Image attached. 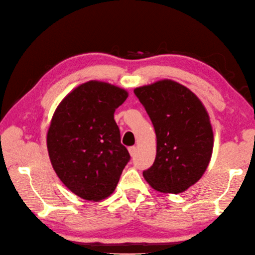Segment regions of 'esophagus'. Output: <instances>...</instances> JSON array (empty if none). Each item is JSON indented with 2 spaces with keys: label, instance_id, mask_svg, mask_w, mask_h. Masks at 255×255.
<instances>
[{
  "label": "esophagus",
  "instance_id": "1",
  "mask_svg": "<svg viewBox=\"0 0 255 255\" xmlns=\"http://www.w3.org/2000/svg\"><path fill=\"white\" fill-rule=\"evenodd\" d=\"M128 152H130L131 157H134L135 152H136V148L135 147H130V148H128Z\"/></svg>",
  "mask_w": 255,
  "mask_h": 255
}]
</instances>
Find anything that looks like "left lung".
Wrapping results in <instances>:
<instances>
[{"label": "left lung", "instance_id": "obj_1", "mask_svg": "<svg viewBox=\"0 0 255 255\" xmlns=\"http://www.w3.org/2000/svg\"><path fill=\"white\" fill-rule=\"evenodd\" d=\"M134 94L153 124L156 159L143 177L153 190L177 194L194 185L209 166L214 132L198 96L170 79L137 87Z\"/></svg>", "mask_w": 255, "mask_h": 255}]
</instances>
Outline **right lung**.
Returning a JSON list of instances; mask_svg holds the SVG:
<instances>
[{
  "label": "right lung",
  "mask_w": 255,
  "mask_h": 255,
  "mask_svg": "<svg viewBox=\"0 0 255 255\" xmlns=\"http://www.w3.org/2000/svg\"><path fill=\"white\" fill-rule=\"evenodd\" d=\"M128 96L118 86L90 80L70 91L53 114L46 137L51 164L61 182L87 201L110 197L130 160L114 120Z\"/></svg>",
  "instance_id": "add662e5"
}]
</instances>
